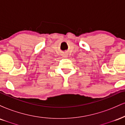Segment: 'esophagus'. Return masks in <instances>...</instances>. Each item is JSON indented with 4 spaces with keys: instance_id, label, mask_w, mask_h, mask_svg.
I'll list each match as a JSON object with an SVG mask.
<instances>
[{
    "instance_id": "esophagus-1",
    "label": "esophagus",
    "mask_w": 125,
    "mask_h": 125,
    "mask_svg": "<svg viewBox=\"0 0 125 125\" xmlns=\"http://www.w3.org/2000/svg\"><path fill=\"white\" fill-rule=\"evenodd\" d=\"M63 56H64L63 57H64V58H66V57L67 56V54H63Z\"/></svg>"
}]
</instances>
